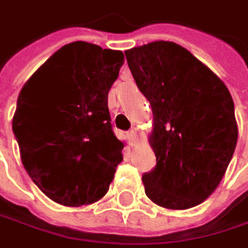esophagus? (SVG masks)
<instances>
[{
  "instance_id": "esophagus-1",
  "label": "esophagus",
  "mask_w": 248,
  "mask_h": 248,
  "mask_svg": "<svg viewBox=\"0 0 248 248\" xmlns=\"http://www.w3.org/2000/svg\"><path fill=\"white\" fill-rule=\"evenodd\" d=\"M127 139H129L130 143H135L136 140H137V135H136L135 130H132L130 133H127Z\"/></svg>"
}]
</instances>
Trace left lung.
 <instances>
[{"label":"left lung","mask_w":248,"mask_h":248,"mask_svg":"<svg viewBox=\"0 0 248 248\" xmlns=\"http://www.w3.org/2000/svg\"><path fill=\"white\" fill-rule=\"evenodd\" d=\"M124 55L154 115L150 145L156 165L143 175L145 194L169 210L196 207L218 187L236 148L231 93L176 43L154 41Z\"/></svg>","instance_id":"8db88e82"}]
</instances>
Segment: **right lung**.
Here are the masks:
<instances>
[{
    "label": "right lung",
    "mask_w": 248,
    "mask_h": 248,
    "mask_svg": "<svg viewBox=\"0 0 248 248\" xmlns=\"http://www.w3.org/2000/svg\"><path fill=\"white\" fill-rule=\"evenodd\" d=\"M124 60L122 51L75 41L49 57L19 93L12 130L22 164L58 204L103 199L124 159L108 109Z\"/></svg>",
    "instance_id": "right-lung-1"
}]
</instances>
